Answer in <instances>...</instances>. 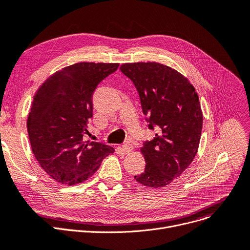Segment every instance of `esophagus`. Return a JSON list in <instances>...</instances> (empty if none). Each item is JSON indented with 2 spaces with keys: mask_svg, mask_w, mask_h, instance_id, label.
<instances>
[{
  "mask_svg": "<svg viewBox=\"0 0 250 250\" xmlns=\"http://www.w3.org/2000/svg\"><path fill=\"white\" fill-rule=\"evenodd\" d=\"M133 146H132V144H129V143H125L124 145H123V150L125 152V153H129V152H132L133 151Z\"/></svg>",
  "mask_w": 250,
  "mask_h": 250,
  "instance_id": "1",
  "label": "esophagus"
}]
</instances>
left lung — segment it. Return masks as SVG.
<instances>
[{"label": "left lung", "mask_w": 250, "mask_h": 250, "mask_svg": "<svg viewBox=\"0 0 250 250\" xmlns=\"http://www.w3.org/2000/svg\"><path fill=\"white\" fill-rule=\"evenodd\" d=\"M121 71L139 92L148 127L158 132L144 143L146 168L135 179L163 188L180 176L198 152L203 127L198 93L185 76L159 62L124 63Z\"/></svg>", "instance_id": "obj_1"}]
</instances>
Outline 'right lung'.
Instances as JSON below:
<instances>
[{"instance_id": "1", "label": "right lung", "mask_w": 250, "mask_h": 250, "mask_svg": "<svg viewBox=\"0 0 250 250\" xmlns=\"http://www.w3.org/2000/svg\"><path fill=\"white\" fill-rule=\"evenodd\" d=\"M120 63L77 62L58 71L39 87L28 115L34 157L44 171L67 186L93 175L114 149L102 142H84L93 115L92 95Z\"/></svg>"}]
</instances>
